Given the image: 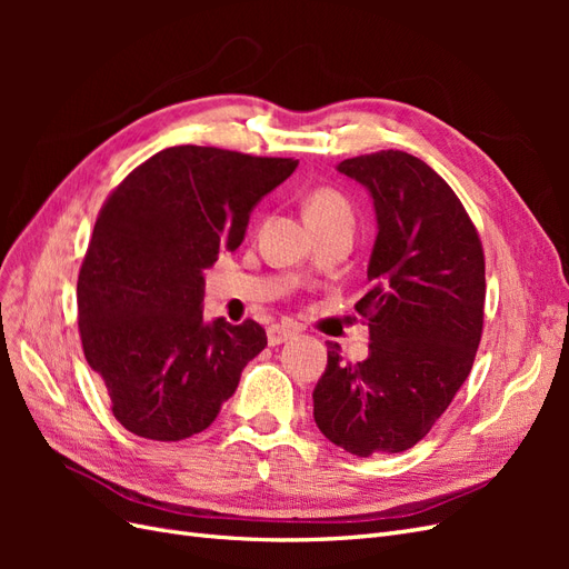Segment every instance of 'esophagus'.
Masks as SVG:
<instances>
[{
	"instance_id": "esophagus-1",
	"label": "esophagus",
	"mask_w": 569,
	"mask_h": 569,
	"mask_svg": "<svg viewBox=\"0 0 569 569\" xmlns=\"http://www.w3.org/2000/svg\"><path fill=\"white\" fill-rule=\"evenodd\" d=\"M297 335L295 327H287V325H270L268 327V343L270 347H280V343L289 341L291 337Z\"/></svg>"
}]
</instances>
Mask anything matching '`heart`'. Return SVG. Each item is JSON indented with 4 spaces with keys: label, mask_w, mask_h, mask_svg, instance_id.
Instances as JSON below:
<instances>
[{
    "label": "heart",
    "mask_w": 569,
    "mask_h": 569,
    "mask_svg": "<svg viewBox=\"0 0 569 569\" xmlns=\"http://www.w3.org/2000/svg\"><path fill=\"white\" fill-rule=\"evenodd\" d=\"M306 220L308 226H318V222H335L347 220L353 222V211L349 201L343 199L335 189H318L306 199Z\"/></svg>",
    "instance_id": "b5f03b06"
}]
</instances>
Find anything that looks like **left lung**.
Returning a JSON list of instances; mask_svg holds the SVG:
<instances>
[{
  "label": "left lung",
  "mask_w": 569,
  "mask_h": 569,
  "mask_svg": "<svg viewBox=\"0 0 569 569\" xmlns=\"http://www.w3.org/2000/svg\"><path fill=\"white\" fill-rule=\"evenodd\" d=\"M368 189L377 237L368 295L370 353L341 363L327 343L313 389L320 432L358 458L416 446L468 380L485 322V253L460 199L406 151H377L337 166Z\"/></svg>",
  "instance_id": "obj_1"
}]
</instances>
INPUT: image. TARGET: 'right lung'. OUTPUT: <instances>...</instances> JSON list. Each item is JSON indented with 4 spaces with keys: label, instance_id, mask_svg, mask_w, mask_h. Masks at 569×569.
<instances>
[{
    "label": "right lung",
    "instance_id": "obj_1",
    "mask_svg": "<svg viewBox=\"0 0 569 569\" xmlns=\"http://www.w3.org/2000/svg\"><path fill=\"white\" fill-rule=\"evenodd\" d=\"M297 166L182 144L113 189L80 268L78 325L128 432L157 441L203 432L266 349L253 320H203V270L242 244L258 201Z\"/></svg>",
    "mask_w": 569,
    "mask_h": 569
}]
</instances>
